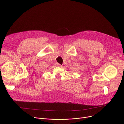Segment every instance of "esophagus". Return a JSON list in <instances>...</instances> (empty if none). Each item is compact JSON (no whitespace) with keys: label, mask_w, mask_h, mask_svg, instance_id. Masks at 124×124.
Wrapping results in <instances>:
<instances>
[{"label":"esophagus","mask_w":124,"mask_h":124,"mask_svg":"<svg viewBox=\"0 0 124 124\" xmlns=\"http://www.w3.org/2000/svg\"><path fill=\"white\" fill-rule=\"evenodd\" d=\"M56 65L57 66H58V67H61V65L60 64H58V63H57Z\"/></svg>","instance_id":"1"}]
</instances>
